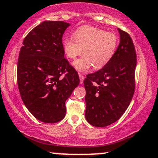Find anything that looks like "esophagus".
Returning a JSON list of instances; mask_svg holds the SVG:
<instances>
[{
  "instance_id": "34e87169",
  "label": "esophagus",
  "mask_w": 158,
  "mask_h": 158,
  "mask_svg": "<svg viewBox=\"0 0 158 158\" xmlns=\"http://www.w3.org/2000/svg\"><path fill=\"white\" fill-rule=\"evenodd\" d=\"M79 79H80V83L81 84H82L83 81H84V79H85V77L82 75V74L79 73Z\"/></svg>"
}]
</instances>
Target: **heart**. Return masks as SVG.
<instances>
[{"label": "heart", "instance_id": "1", "mask_svg": "<svg viewBox=\"0 0 158 158\" xmlns=\"http://www.w3.org/2000/svg\"><path fill=\"white\" fill-rule=\"evenodd\" d=\"M73 38L63 40V49L69 59H75L81 53L84 56L73 62L74 68L87 72L92 67L100 69L112 59L117 46L118 36L114 32L91 26L79 27L74 32Z\"/></svg>", "mask_w": 158, "mask_h": 158}]
</instances>
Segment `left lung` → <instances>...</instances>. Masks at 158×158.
Instances as JSON below:
<instances>
[{"label":"left lung","instance_id":"1","mask_svg":"<svg viewBox=\"0 0 158 158\" xmlns=\"http://www.w3.org/2000/svg\"><path fill=\"white\" fill-rule=\"evenodd\" d=\"M120 42L109 62L87 75L85 118L95 127L108 126L125 113L135 89L137 56L129 34L118 28Z\"/></svg>","mask_w":158,"mask_h":158}]
</instances>
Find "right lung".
Segmentation results:
<instances>
[{"instance_id": "right-lung-1", "label": "right lung", "mask_w": 158, "mask_h": 158, "mask_svg": "<svg viewBox=\"0 0 158 158\" xmlns=\"http://www.w3.org/2000/svg\"><path fill=\"white\" fill-rule=\"evenodd\" d=\"M70 23L44 21L23 39L18 60V86L23 102L45 123L65 117V101L79 84L77 70L64 58L62 36Z\"/></svg>"}]
</instances>
